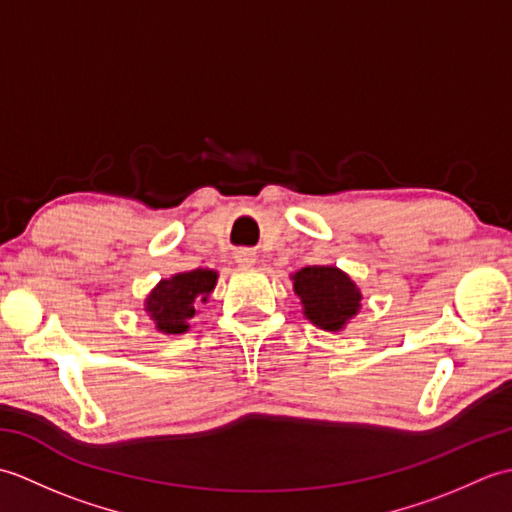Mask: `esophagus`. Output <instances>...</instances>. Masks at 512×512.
Segmentation results:
<instances>
[{"label": "esophagus", "mask_w": 512, "mask_h": 512, "mask_svg": "<svg viewBox=\"0 0 512 512\" xmlns=\"http://www.w3.org/2000/svg\"><path fill=\"white\" fill-rule=\"evenodd\" d=\"M235 262H237V266H242V268H250V266H255V253L253 250H239V253L235 255Z\"/></svg>", "instance_id": "obj_1"}]
</instances>
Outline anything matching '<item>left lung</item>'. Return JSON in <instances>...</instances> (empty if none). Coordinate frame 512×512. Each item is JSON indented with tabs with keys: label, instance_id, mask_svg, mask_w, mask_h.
I'll list each match as a JSON object with an SVG mask.
<instances>
[{
	"label": "left lung",
	"instance_id": "left-lung-1",
	"mask_svg": "<svg viewBox=\"0 0 512 512\" xmlns=\"http://www.w3.org/2000/svg\"><path fill=\"white\" fill-rule=\"evenodd\" d=\"M303 314L325 332H341L361 310V290L336 266H306L292 275Z\"/></svg>",
	"mask_w": 512,
	"mask_h": 512
}]
</instances>
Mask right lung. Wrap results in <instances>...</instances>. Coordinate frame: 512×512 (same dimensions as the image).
<instances>
[{
	"instance_id": "obj_1",
	"label": "right lung",
	"mask_w": 512,
	"mask_h": 512,
	"mask_svg": "<svg viewBox=\"0 0 512 512\" xmlns=\"http://www.w3.org/2000/svg\"><path fill=\"white\" fill-rule=\"evenodd\" d=\"M217 284V273L209 268L178 273L149 292L145 299V312L156 323L162 334H184L189 321L195 317L198 303H206Z\"/></svg>"
}]
</instances>
